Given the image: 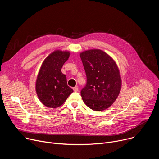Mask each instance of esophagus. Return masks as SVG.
Masks as SVG:
<instances>
[{"instance_id": "esophagus-1", "label": "esophagus", "mask_w": 159, "mask_h": 159, "mask_svg": "<svg viewBox=\"0 0 159 159\" xmlns=\"http://www.w3.org/2000/svg\"><path fill=\"white\" fill-rule=\"evenodd\" d=\"M73 90H74V91L77 92L78 90H79V89H78V87H73Z\"/></svg>"}]
</instances>
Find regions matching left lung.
I'll use <instances>...</instances> for the list:
<instances>
[{"label":"left lung","mask_w":159,"mask_h":159,"mask_svg":"<svg viewBox=\"0 0 159 159\" xmlns=\"http://www.w3.org/2000/svg\"><path fill=\"white\" fill-rule=\"evenodd\" d=\"M87 77L80 91L84 103L94 111H102L115 101L121 90L118 66L107 53L90 50L80 55Z\"/></svg>","instance_id":"1"}]
</instances>
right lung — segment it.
I'll return each instance as SVG.
<instances>
[{"label": "right lung", "instance_id": "add662e5", "mask_svg": "<svg viewBox=\"0 0 159 159\" xmlns=\"http://www.w3.org/2000/svg\"><path fill=\"white\" fill-rule=\"evenodd\" d=\"M69 55V52L55 51L44 60L39 72L36 83V93L40 101L48 107L61 106L74 92L61 72Z\"/></svg>", "mask_w": 159, "mask_h": 159}]
</instances>
